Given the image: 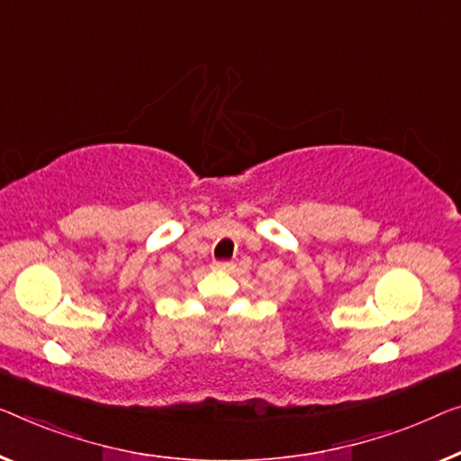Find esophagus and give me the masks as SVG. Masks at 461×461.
Wrapping results in <instances>:
<instances>
[{
    "mask_svg": "<svg viewBox=\"0 0 461 461\" xmlns=\"http://www.w3.org/2000/svg\"><path fill=\"white\" fill-rule=\"evenodd\" d=\"M215 269H219V271H231L233 265L228 263V260H223V263H217V265H215Z\"/></svg>",
    "mask_w": 461,
    "mask_h": 461,
    "instance_id": "34e87169",
    "label": "esophagus"
}]
</instances>
